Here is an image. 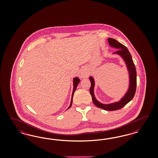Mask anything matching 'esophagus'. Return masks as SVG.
<instances>
[{
  "label": "esophagus",
  "mask_w": 158,
  "mask_h": 158,
  "mask_svg": "<svg viewBox=\"0 0 158 158\" xmlns=\"http://www.w3.org/2000/svg\"><path fill=\"white\" fill-rule=\"evenodd\" d=\"M89 75L88 73H86V72H84L83 73H81V76L83 77H87Z\"/></svg>",
  "instance_id": "obj_1"
}]
</instances>
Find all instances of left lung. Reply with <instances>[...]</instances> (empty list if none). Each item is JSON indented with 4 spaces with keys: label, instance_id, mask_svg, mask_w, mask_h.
I'll return each instance as SVG.
<instances>
[{
    "label": "left lung",
    "instance_id": "1",
    "mask_svg": "<svg viewBox=\"0 0 158 158\" xmlns=\"http://www.w3.org/2000/svg\"><path fill=\"white\" fill-rule=\"evenodd\" d=\"M108 42L110 47L119 49L114 54H118L123 58L127 68L129 75V85L127 91H126L124 96L120 99V100L108 104L101 103L96 99L94 93V88L95 85V81L93 77H89V79L91 82V87L90 88V93L92 97V100L94 105L97 107L106 110H118L123 108L134 97L137 86V73L131 56L127 48L123 44L119 43L114 39L108 38Z\"/></svg>",
    "mask_w": 158,
    "mask_h": 158
}]
</instances>
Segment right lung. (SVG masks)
Here are the masks:
<instances>
[{
	"label": "right lung",
	"instance_id": "obj_1",
	"mask_svg": "<svg viewBox=\"0 0 158 158\" xmlns=\"http://www.w3.org/2000/svg\"><path fill=\"white\" fill-rule=\"evenodd\" d=\"M79 82H80V79H79V77H75V78H73V91H72L71 101V104H70V105L69 106V107H68V109H69V108L71 106V105H72V99H73V94H74V92H75V90H76V89H77V85L79 84ZM68 109H67V110H68Z\"/></svg>",
	"mask_w": 158,
	"mask_h": 158
}]
</instances>
